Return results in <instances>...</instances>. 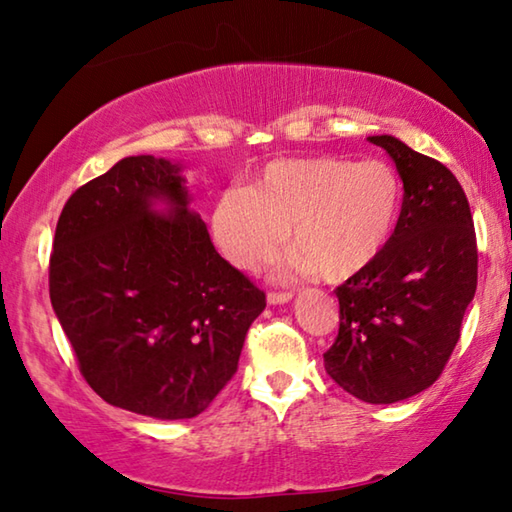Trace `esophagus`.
<instances>
[{
    "label": "esophagus",
    "instance_id": "34e87169",
    "mask_svg": "<svg viewBox=\"0 0 512 512\" xmlns=\"http://www.w3.org/2000/svg\"><path fill=\"white\" fill-rule=\"evenodd\" d=\"M291 298V291H268V302H271V305H284V302H289Z\"/></svg>",
    "mask_w": 512,
    "mask_h": 512
}]
</instances>
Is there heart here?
<instances>
[{"instance_id":"heart-1","label":"heart","mask_w":512,"mask_h":512,"mask_svg":"<svg viewBox=\"0 0 512 512\" xmlns=\"http://www.w3.org/2000/svg\"><path fill=\"white\" fill-rule=\"evenodd\" d=\"M402 205L404 185L388 162L277 160L250 189H225L214 207V237L232 264L259 271L287 244L293 225V271L348 282L391 246Z\"/></svg>"}]
</instances>
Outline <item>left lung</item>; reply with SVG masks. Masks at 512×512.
Segmentation results:
<instances>
[{"label":"left lung","mask_w":512,"mask_h":512,"mask_svg":"<svg viewBox=\"0 0 512 512\" xmlns=\"http://www.w3.org/2000/svg\"><path fill=\"white\" fill-rule=\"evenodd\" d=\"M404 183L397 232L366 273L343 282L339 334L323 359L343 391L393 404L429 388L461 339L476 291V232L461 183L443 162L372 135Z\"/></svg>","instance_id":"left-lung-1"}]
</instances>
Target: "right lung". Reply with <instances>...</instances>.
Returning <instances> with one entry per match:
<instances>
[{
  "label": "right lung",
  "instance_id": "obj_1",
  "mask_svg": "<svg viewBox=\"0 0 512 512\" xmlns=\"http://www.w3.org/2000/svg\"><path fill=\"white\" fill-rule=\"evenodd\" d=\"M178 164L131 155L67 198L49 298L79 370L108 404L196 418L235 377L266 293L216 253ZM162 197L170 216L152 203Z\"/></svg>",
  "mask_w": 512,
  "mask_h": 512
}]
</instances>
